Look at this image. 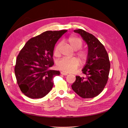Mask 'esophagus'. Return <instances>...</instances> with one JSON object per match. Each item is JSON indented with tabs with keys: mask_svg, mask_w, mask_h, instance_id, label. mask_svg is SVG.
Wrapping results in <instances>:
<instances>
[{
	"mask_svg": "<svg viewBox=\"0 0 128 128\" xmlns=\"http://www.w3.org/2000/svg\"><path fill=\"white\" fill-rule=\"evenodd\" d=\"M61 74L63 75H67L68 74L67 72H61Z\"/></svg>",
	"mask_w": 128,
	"mask_h": 128,
	"instance_id": "1",
	"label": "esophagus"
}]
</instances>
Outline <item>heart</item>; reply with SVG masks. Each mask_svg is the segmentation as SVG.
<instances>
[{
  "mask_svg": "<svg viewBox=\"0 0 128 128\" xmlns=\"http://www.w3.org/2000/svg\"><path fill=\"white\" fill-rule=\"evenodd\" d=\"M68 42L71 47L75 50L77 51L80 50L83 46V42L80 38L72 36L68 38ZM61 44L60 42L56 44L54 48L53 53L56 56L60 55V48ZM76 55L78 56L81 62L85 64L86 62L88 53L86 50H82L76 53ZM80 65V61L76 58H72L71 59L68 58H62L61 59L57 61L56 67L58 69L62 70L66 72H74L78 68Z\"/></svg>",
  "mask_w": 128,
  "mask_h": 128,
  "instance_id": "heart-1",
  "label": "heart"
}]
</instances>
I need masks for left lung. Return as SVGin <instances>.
Instances as JSON below:
<instances>
[{"instance_id": "left-lung-1", "label": "left lung", "mask_w": 128, "mask_h": 128, "mask_svg": "<svg viewBox=\"0 0 128 128\" xmlns=\"http://www.w3.org/2000/svg\"><path fill=\"white\" fill-rule=\"evenodd\" d=\"M79 34L88 46V57L82 72L86 77L76 76L72 89L83 98H92L99 95L107 84L110 62L104 46L93 34L82 29L74 30Z\"/></svg>"}]
</instances>
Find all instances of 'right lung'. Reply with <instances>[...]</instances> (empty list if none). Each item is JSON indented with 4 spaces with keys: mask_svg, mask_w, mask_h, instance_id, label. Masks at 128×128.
<instances>
[{
    "mask_svg": "<svg viewBox=\"0 0 128 128\" xmlns=\"http://www.w3.org/2000/svg\"><path fill=\"white\" fill-rule=\"evenodd\" d=\"M67 32L46 31L30 39L19 53L15 74L21 91L28 97L41 98L51 90L54 77L60 74L59 71L49 69L54 64V48Z\"/></svg>",
    "mask_w": 128,
    "mask_h": 128,
    "instance_id": "right-lung-1",
    "label": "right lung"
}]
</instances>
